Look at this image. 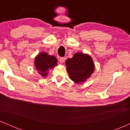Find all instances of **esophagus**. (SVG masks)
Instances as JSON below:
<instances>
[{
    "label": "esophagus",
    "mask_w": 130,
    "mask_h": 130,
    "mask_svg": "<svg viewBox=\"0 0 130 130\" xmlns=\"http://www.w3.org/2000/svg\"><path fill=\"white\" fill-rule=\"evenodd\" d=\"M58 60H59V61L60 62V63H63L64 62L65 58H64V57H60L59 58H58Z\"/></svg>",
    "instance_id": "1"
}]
</instances>
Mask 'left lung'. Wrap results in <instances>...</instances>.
Segmentation results:
<instances>
[{
	"instance_id": "obj_1",
	"label": "left lung",
	"mask_w": 130,
	"mask_h": 130,
	"mask_svg": "<svg viewBox=\"0 0 130 130\" xmlns=\"http://www.w3.org/2000/svg\"><path fill=\"white\" fill-rule=\"evenodd\" d=\"M67 71L70 79L76 83L84 82L95 70L93 60L88 54L77 53L66 61Z\"/></svg>"
}]
</instances>
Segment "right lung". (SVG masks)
<instances>
[{"label":"right lung","mask_w":130,"mask_h":130,"mask_svg":"<svg viewBox=\"0 0 130 130\" xmlns=\"http://www.w3.org/2000/svg\"><path fill=\"white\" fill-rule=\"evenodd\" d=\"M57 60L53 56L42 52L35 58V66L42 77L47 76V71L57 65Z\"/></svg>","instance_id":"1"}]
</instances>
